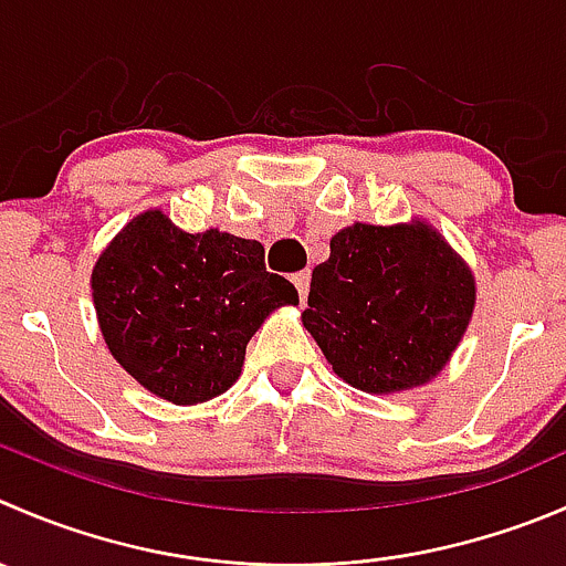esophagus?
<instances>
[{
	"label": "esophagus",
	"mask_w": 566,
	"mask_h": 566,
	"mask_svg": "<svg viewBox=\"0 0 566 566\" xmlns=\"http://www.w3.org/2000/svg\"><path fill=\"white\" fill-rule=\"evenodd\" d=\"M310 271H301V273H295L293 276V284H295V290H298V298H301V304H304L306 301V295H310Z\"/></svg>",
	"instance_id": "1"
}]
</instances>
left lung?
<instances>
[{
	"label": "left lung",
	"mask_w": 566,
	"mask_h": 566,
	"mask_svg": "<svg viewBox=\"0 0 566 566\" xmlns=\"http://www.w3.org/2000/svg\"><path fill=\"white\" fill-rule=\"evenodd\" d=\"M312 271L301 315L332 370L373 395L429 384L462 343L475 306L468 262L437 229H339Z\"/></svg>",
	"instance_id": "1"
}]
</instances>
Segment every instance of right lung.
<instances>
[{"label": "right lung", "mask_w": 566, "mask_h": 566, "mask_svg": "<svg viewBox=\"0 0 566 566\" xmlns=\"http://www.w3.org/2000/svg\"><path fill=\"white\" fill-rule=\"evenodd\" d=\"M91 290L115 361L177 406L227 392L265 317L298 304V290L265 271L262 243L182 232L160 210L140 212L109 240Z\"/></svg>", "instance_id": "add662e5"}]
</instances>
